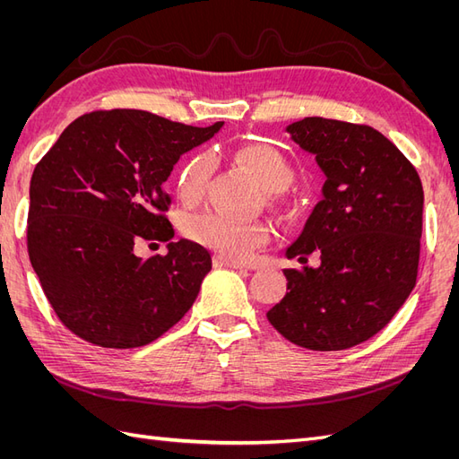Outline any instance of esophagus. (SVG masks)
<instances>
[{
    "label": "esophagus",
    "instance_id": "34e87169",
    "mask_svg": "<svg viewBox=\"0 0 459 459\" xmlns=\"http://www.w3.org/2000/svg\"><path fill=\"white\" fill-rule=\"evenodd\" d=\"M214 266H216V268H235V270L247 268L245 264H241V262H238V260L224 258V256H216V258H214Z\"/></svg>",
    "mask_w": 459,
    "mask_h": 459
}]
</instances>
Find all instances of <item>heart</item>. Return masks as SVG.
<instances>
[{
	"label": "heart",
	"mask_w": 459,
	"mask_h": 459,
	"mask_svg": "<svg viewBox=\"0 0 459 459\" xmlns=\"http://www.w3.org/2000/svg\"><path fill=\"white\" fill-rule=\"evenodd\" d=\"M235 162L251 172L268 193L285 191L295 179L293 166L280 151L253 143L233 155ZM216 170L214 159L208 152L191 157L178 176V195L186 204H197L204 199ZM270 226L264 220H235L220 212L189 216L184 221L187 239L226 258H247L270 239Z\"/></svg>",
	"instance_id": "1"
}]
</instances>
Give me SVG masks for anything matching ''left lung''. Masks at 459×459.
Instances as JSON below:
<instances>
[{
  "instance_id": "8db88e82",
  "label": "left lung",
  "mask_w": 459,
  "mask_h": 459,
  "mask_svg": "<svg viewBox=\"0 0 459 459\" xmlns=\"http://www.w3.org/2000/svg\"><path fill=\"white\" fill-rule=\"evenodd\" d=\"M325 174L324 199L287 248L317 268H287V295L266 314L302 349L344 351L379 333L418 280L423 187L400 149L366 124L308 117L287 126Z\"/></svg>"
}]
</instances>
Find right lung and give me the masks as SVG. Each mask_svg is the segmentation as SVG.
<instances>
[{
  "instance_id": "right-lung-1",
  "label": "right lung",
  "mask_w": 459,
  "mask_h": 459,
  "mask_svg": "<svg viewBox=\"0 0 459 459\" xmlns=\"http://www.w3.org/2000/svg\"><path fill=\"white\" fill-rule=\"evenodd\" d=\"M224 122L197 128L147 110H93L68 124L30 179L26 245L61 324L103 349L164 335L195 302L212 268L204 247L179 239L140 258L142 241H170L162 184L179 155Z\"/></svg>"
}]
</instances>
